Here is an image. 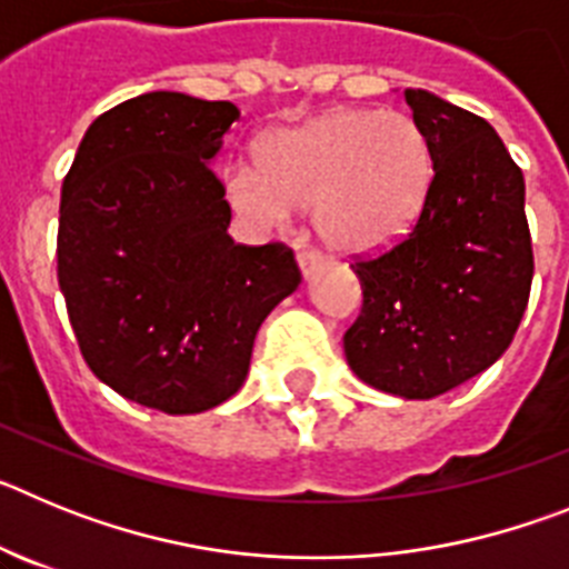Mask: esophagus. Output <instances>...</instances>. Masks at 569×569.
<instances>
[{"instance_id": "1", "label": "esophagus", "mask_w": 569, "mask_h": 569, "mask_svg": "<svg viewBox=\"0 0 569 569\" xmlns=\"http://www.w3.org/2000/svg\"><path fill=\"white\" fill-rule=\"evenodd\" d=\"M296 259H299V268H301V273H305V276L313 273L321 261H325V259H321L319 250H313V248H299V256H296Z\"/></svg>"}]
</instances>
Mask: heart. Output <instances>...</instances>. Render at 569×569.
Instances as JSON below:
<instances>
[{"label": "heart", "instance_id": "obj_1", "mask_svg": "<svg viewBox=\"0 0 569 569\" xmlns=\"http://www.w3.org/2000/svg\"><path fill=\"white\" fill-rule=\"evenodd\" d=\"M433 156L419 124L399 110L336 108L264 144V168L230 164L228 199L256 222H288L316 204L321 239L347 253L399 239L419 213Z\"/></svg>", "mask_w": 569, "mask_h": 569}]
</instances>
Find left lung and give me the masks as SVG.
Listing matches in <instances>:
<instances>
[{
    "label": "left lung",
    "mask_w": 569,
    "mask_h": 569,
    "mask_svg": "<svg viewBox=\"0 0 569 569\" xmlns=\"http://www.w3.org/2000/svg\"><path fill=\"white\" fill-rule=\"evenodd\" d=\"M433 176L390 248L353 256L361 313L345 333L353 373L401 399H433L510 347L532 284L525 176L499 133L427 90H405Z\"/></svg>",
    "instance_id": "8db88e82"
}]
</instances>
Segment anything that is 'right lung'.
Instances as JSON below:
<instances>
[{
	"instance_id": "right-lung-1",
	"label": "right lung",
	"mask_w": 569,
	"mask_h": 569,
	"mask_svg": "<svg viewBox=\"0 0 569 569\" xmlns=\"http://www.w3.org/2000/svg\"><path fill=\"white\" fill-rule=\"evenodd\" d=\"M233 102L173 90L90 124L62 182L57 273L97 379L170 416L222 405L248 376L256 330L301 270L288 244H236L210 168Z\"/></svg>"
}]
</instances>
